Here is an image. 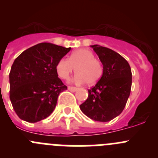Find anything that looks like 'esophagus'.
I'll return each instance as SVG.
<instances>
[{
	"instance_id": "obj_1",
	"label": "esophagus",
	"mask_w": 158,
	"mask_h": 158,
	"mask_svg": "<svg viewBox=\"0 0 158 158\" xmlns=\"http://www.w3.org/2000/svg\"><path fill=\"white\" fill-rule=\"evenodd\" d=\"M68 89H69V91L71 92H76L77 90V88L75 87V86H68Z\"/></svg>"
}]
</instances>
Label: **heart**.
Here are the masks:
<instances>
[{"mask_svg": "<svg viewBox=\"0 0 158 158\" xmlns=\"http://www.w3.org/2000/svg\"><path fill=\"white\" fill-rule=\"evenodd\" d=\"M76 69L77 74L73 79L76 83L94 85L103 75V67L92 51L89 49H78L69 56V59L61 58L56 65L57 74L61 79H68Z\"/></svg>", "mask_w": 158, "mask_h": 158, "instance_id": "1", "label": "heart"}]
</instances>
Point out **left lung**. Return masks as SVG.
<instances>
[{
	"label": "left lung",
	"instance_id": "left-lung-1",
	"mask_svg": "<svg viewBox=\"0 0 158 158\" xmlns=\"http://www.w3.org/2000/svg\"><path fill=\"white\" fill-rule=\"evenodd\" d=\"M103 64V75L79 107L84 114L98 122H106L118 116L130 95L132 72L129 63L111 49L92 45Z\"/></svg>",
	"mask_w": 158,
	"mask_h": 158
}]
</instances>
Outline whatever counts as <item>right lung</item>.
Returning <instances> with one entry per match:
<instances>
[{"instance_id": "obj_1", "label": "right lung", "mask_w": 158, "mask_h": 158, "mask_svg": "<svg viewBox=\"0 0 158 158\" xmlns=\"http://www.w3.org/2000/svg\"><path fill=\"white\" fill-rule=\"evenodd\" d=\"M70 50L40 43L15 60L9 74L10 100L22 120L34 123L53 112L60 93L67 89L58 78L56 65Z\"/></svg>"}]
</instances>
